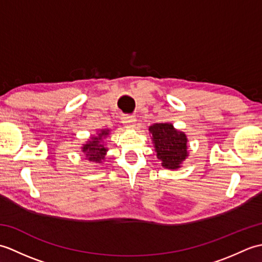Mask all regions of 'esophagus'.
<instances>
[{
  "instance_id": "obj_1",
  "label": "esophagus",
  "mask_w": 262,
  "mask_h": 262,
  "mask_svg": "<svg viewBox=\"0 0 262 262\" xmlns=\"http://www.w3.org/2000/svg\"><path fill=\"white\" fill-rule=\"evenodd\" d=\"M135 122H136V118L134 116H125L124 118H122V124H124L126 128H134Z\"/></svg>"
}]
</instances>
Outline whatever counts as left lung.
<instances>
[{
  "instance_id": "left-lung-1",
  "label": "left lung",
  "mask_w": 262,
  "mask_h": 262,
  "mask_svg": "<svg viewBox=\"0 0 262 262\" xmlns=\"http://www.w3.org/2000/svg\"><path fill=\"white\" fill-rule=\"evenodd\" d=\"M153 135L157 157L166 169L180 168L182 161L188 157L187 137L176 130L171 124H154L148 128Z\"/></svg>"
}]
</instances>
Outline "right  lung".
Wrapping results in <instances>:
<instances>
[{
  "mask_svg": "<svg viewBox=\"0 0 262 262\" xmlns=\"http://www.w3.org/2000/svg\"><path fill=\"white\" fill-rule=\"evenodd\" d=\"M109 134L108 130H101L99 137H92L91 141L86 145L83 146V152L86 154V159L89 161H94L97 163H101V160L104 159V154L107 152V148L104 147L103 144H100V140L103 136Z\"/></svg>",
  "mask_w": 262,
  "mask_h": 262,
  "instance_id": "add662e5",
  "label": "right lung"
}]
</instances>
